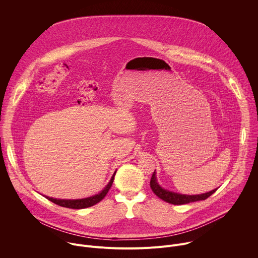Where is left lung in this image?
<instances>
[{
  "instance_id": "8db88e82",
  "label": "left lung",
  "mask_w": 258,
  "mask_h": 258,
  "mask_svg": "<svg viewBox=\"0 0 258 258\" xmlns=\"http://www.w3.org/2000/svg\"><path fill=\"white\" fill-rule=\"evenodd\" d=\"M150 187H151L153 193L157 197H159L163 201H165L167 203H170V204H173V205H181V204H187V203H191V202L205 200L216 191V189H215V190H212L208 193L200 194V195H181V194L173 193V192L162 189L158 185L156 177H155V171L153 172L151 180H150Z\"/></svg>"
}]
</instances>
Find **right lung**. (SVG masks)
<instances>
[{"label": "right lung", "mask_w": 258, "mask_h": 258, "mask_svg": "<svg viewBox=\"0 0 258 258\" xmlns=\"http://www.w3.org/2000/svg\"><path fill=\"white\" fill-rule=\"evenodd\" d=\"M115 173L116 171L114 172V174L112 175L111 179H110L109 183L106 186V188L99 194L95 195V196H92V197H89V198H85V199H78V200H65V199H54V198H51V197H48L46 196V198L48 200H50L51 202L59 205V206H62V207H66V208H72V209H83V208H87V207H91L97 203H99L101 200L104 199V197L107 195L109 189L111 188L112 183H113V179H114V176H115Z\"/></svg>", "instance_id": "right-lung-1"}]
</instances>
